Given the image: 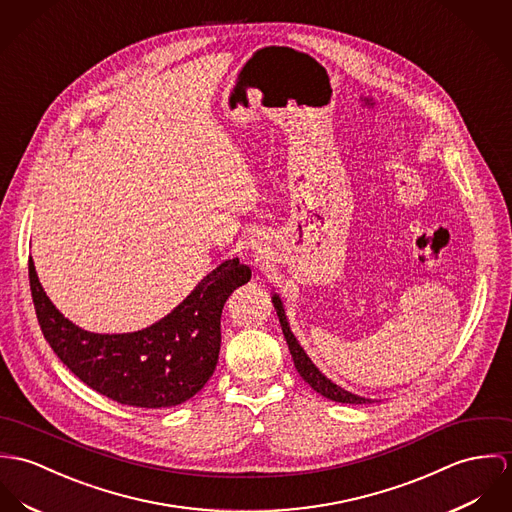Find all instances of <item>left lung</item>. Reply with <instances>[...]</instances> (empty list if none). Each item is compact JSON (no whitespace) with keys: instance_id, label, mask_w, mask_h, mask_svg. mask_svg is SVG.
I'll return each instance as SVG.
<instances>
[{"instance_id":"obj_1","label":"left lung","mask_w":512,"mask_h":512,"mask_svg":"<svg viewBox=\"0 0 512 512\" xmlns=\"http://www.w3.org/2000/svg\"><path fill=\"white\" fill-rule=\"evenodd\" d=\"M273 304H275V310H277V316H279V322H281V328H283L284 340L288 343V349H290L294 367H296V371L300 373V377H302L316 393H320L322 397L330 398V400L343 402V404H367V402H373L371 398L357 397V395H353V393L341 389L340 385L332 383V381L312 363V359L306 355V351L300 347V343L294 338V334L290 332V326H288V320H286V314H284L283 302H281L279 294H273Z\"/></svg>"}]
</instances>
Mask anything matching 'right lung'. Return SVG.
<instances>
[{"instance_id":"right-lung-1","label":"right lung","mask_w":512,"mask_h":512,"mask_svg":"<svg viewBox=\"0 0 512 512\" xmlns=\"http://www.w3.org/2000/svg\"><path fill=\"white\" fill-rule=\"evenodd\" d=\"M249 279L251 269L237 257L229 259L153 326L131 334H92L58 312L29 259L37 320L60 361L96 393L139 408L182 404L208 383L220 355L224 304Z\"/></svg>"}]
</instances>
